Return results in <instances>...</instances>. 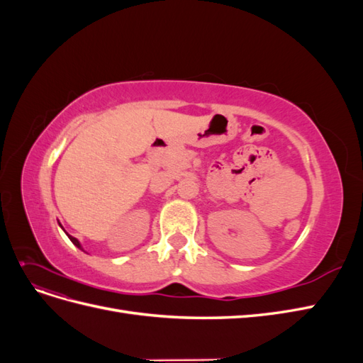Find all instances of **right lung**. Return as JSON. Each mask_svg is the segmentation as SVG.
<instances>
[{"instance_id":"1","label":"right lung","mask_w":363,"mask_h":363,"mask_svg":"<svg viewBox=\"0 0 363 363\" xmlns=\"http://www.w3.org/2000/svg\"><path fill=\"white\" fill-rule=\"evenodd\" d=\"M60 227H62V225H60ZM62 228H63V227H62ZM63 232H65V230H63ZM65 233H67V232H65ZM67 235H68V233H67ZM68 238H69V239H71V242H72V244H74V245H75V247H77V248H80V250H83V247H82V244H80V242H79V239H75V238H74V236H69V235H68ZM83 251H84V250H83Z\"/></svg>"}]
</instances>
